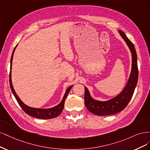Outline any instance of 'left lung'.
<instances>
[{
    "label": "left lung",
    "instance_id": "left-lung-1",
    "mask_svg": "<svg viewBox=\"0 0 150 150\" xmlns=\"http://www.w3.org/2000/svg\"><path fill=\"white\" fill-rule=\"evenodd\" d=\"M118 32L126 42L132 53V70L128 80L122 92L115 97L107 101L96 100L91 97L88 88L85 86V104L89 112L98 116H106L117 113L124 110L131 100L134 91L137 85L138 69L137 55L133 43L130 41L125 33L118 30Z\"/></svg>",
    "mask_w": 150,
    "mask_h": 150
}]
</instances>
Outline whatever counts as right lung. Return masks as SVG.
I'll list each match as a JSON object with an SVG mask.
<instances>
[{
    "label": "right lung",
    "mask_w": 150,
    "mask_h": 150,
    "mask_svg": "<svg viewBox=\"0 0 150 150\" xmlns=\"http://www.w3.org/2000/svg\"><path fill=\"white\" fill-rule=\"evenodd\" d=\"M17 45L16 46L15 48H14V49L12 52V54L11 59V69H10V74H9V83H10V86H11V88L12 90V92L13 95H14V96H15V98L17 100L18 105L21 106L22 110L27 114H28L30 116H32V117H35L37 118L45 120V119L54 118L58 117V116H59L62 112L63 110H64L65 101L67 97V96H68V94L69 93L71 88H72V86H73V85L70 86V87H69L67 89L65 93L64 94V97H63V99L60 101V103L54 107H52L50 108H33V107H28V105H25L20 99V98L18 97V95L16 94L15 90H14L13 87V85H12V78H11L12 77L11 72H12V64L13 56L14 52H15V50H16V47H17Z\"/></svg>",
    "instance_id": "right-lung-1"
}]
</instances>
